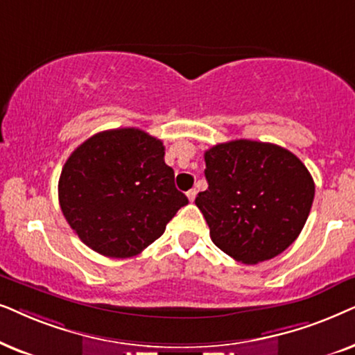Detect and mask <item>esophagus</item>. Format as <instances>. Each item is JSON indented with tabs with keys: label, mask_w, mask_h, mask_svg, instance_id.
I'll return each mask as SVG.
<instances>
[{
	"label": "esophagus",
	"mask_w": 355,
	"mask_h": 355,
	"mask_svg": "<svg viewBox=\"0 0 355 355\" xmlns=\"http://www.w3.org/2000/svg\"><path fill=\"white\" fill-rule=\"evenodd\" d=\"M196 193H198V191L195 190V188H193V190H190V191H188V193H187L188 200H190L191 202H193V201H195V198H196Z\"/></svg>",
	"instance_id": "esophagus-1"
}]
</instances>
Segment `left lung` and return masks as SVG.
Wrapping results in <instances>:
<instances>
[{
  "mask_svg": "<svg viewBox=\"0 0 355 355\" xmlns=\"http://www.w3.org/2000/svg\"><path fill=\"white\" fill-rule=\"evenodd\" d=\"M196 206L217 248L245 264L281 254L304 229L315 196L302 160L277 144L237 139L205 153Z\"/></svg>",
  "mask_w": 355,
  "mask_h": 355,
  "instance_id": "1",
  "label": "left lung"
}]
</instances>
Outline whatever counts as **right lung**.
Wrapping results in <instances>:
<instances>
[{
  "mask_svg": "<svg viewBox=\"0 0 355 355\" xmlns=\"http://www.w3.org/2000/svg\"><path fill=\"white\" fill-rule=\"evenodd\" d=\"M164 155L162 141L138 128L102 131L74 149L61 170L58 200L89 248L136 257L188 205Z\"/></svg>",
  "mask_w": 355,
  "mask_h": 355,
  "instance_id": "obj_1",
  "label": "right lung"
}]
</instances>
